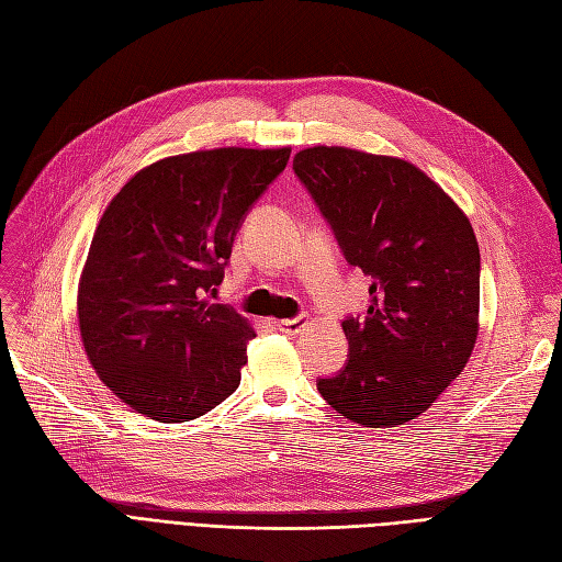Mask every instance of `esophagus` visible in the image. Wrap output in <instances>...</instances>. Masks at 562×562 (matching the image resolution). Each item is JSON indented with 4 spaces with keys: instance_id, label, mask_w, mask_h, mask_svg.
I'll return each instance as SVG.
<instances>
[{
    "instance_id": "34e87169",
    "label": "esophagus",
    "mask_w": 562,
    "mask_h": 562,
    "mask_svg": "<svg viewBox=\"0 0 562 562\" xmlns=\"http://www.w3.org/2000/svg\"><path fill=\"white\" fill-rule=\"evenodd\" d=\"M304 327V318H284V321H278V329L284 335H296L299 329Z\"/></svg>"
}]
</instances>
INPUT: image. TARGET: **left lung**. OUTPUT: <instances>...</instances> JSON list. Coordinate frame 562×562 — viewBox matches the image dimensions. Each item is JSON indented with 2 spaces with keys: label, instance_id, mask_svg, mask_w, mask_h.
Returning a JSON list of instances; mask_svg holds the SVG:
<instances>
[{
  "label": "left lung",
  "instance_id": "8db88e82",
  "mask_svg": "<svg viewBox=\"0 0 562 562\" xmlns=\"http://www.w3.org/2000/svg\"><path fill=\"white\" fill-rule=\"evenodd\" d=\"M294 172L347 261L372 278L363 321L341 323L349 363L318 392L344 418H418L468 366L480 333V247L456 201L398 156L308 147Z\"/></svg>",
  "mask_w": 562,
  "mask_h": 562
}]
</instances>
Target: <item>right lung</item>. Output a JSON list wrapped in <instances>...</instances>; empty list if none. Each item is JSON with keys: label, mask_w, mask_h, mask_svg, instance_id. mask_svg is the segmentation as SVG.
I'll list each match as a JSON object with an SVG mask.
<instances>
[{"label": "right lung", "mask_w": 562, "mask_h": 562, "mask_svg": "<svg viewBox=\"0 0 562 562\" xmlns=\"http://www.w3.org/2000/svg\"><path fill=\"white\" fill-rule=\"evenodd\" d=\"M290 147H218L137 170L99 218L78 282L85 353L109 390L158 423H187L233 394L251 323L213 304L249 206Z\"/></svg>", "instance_id": "add662e5"}]
</instances>
